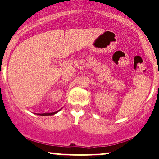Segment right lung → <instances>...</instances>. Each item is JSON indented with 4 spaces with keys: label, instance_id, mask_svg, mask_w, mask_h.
<instances>
[{
    "label": "right lung",
    "instance_id": "right-lung-1",
    "mask_svg": "<svg viewBox=\"0 0 159 159\" xmlns=\"http://www.w3.org/2000/svg\"><path fill=\"white\" fill-rule=\"evenodd\" d=\"M60 111V110H59ZM57 111H55V112H52V113H44V114H41V115H43V116H48V115H54V114L57 113Z\"/></svg>",
    "mask_w": 159,
    "mask_h": 159
}]
</instances>
